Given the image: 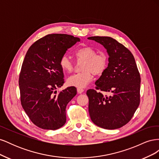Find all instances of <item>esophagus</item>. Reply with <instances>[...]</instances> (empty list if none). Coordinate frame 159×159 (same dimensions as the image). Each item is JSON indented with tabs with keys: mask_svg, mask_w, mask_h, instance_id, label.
I'll use <instances>...</instances> for the list:
<instances>
[{
	"mask_svg": "<svg viewBox=\"0 0 159 159\" xmlns=\"http://www.w3.org/2000/svg\"><path fill=\"white\" fill-rule=\"evenodd\" d=\"M77 91H78V93H81L84 91V89L83 88H78L77 89Z\"/></svg>",
	"mask_w": 159,
	"mask_h": 159,
	"instance_id": "obj_1",
	"label": "esophagus"
}]
</instances>
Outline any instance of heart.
<instances>
[{
	"mask_svg": "<svg viewBox=\"0 0 159 159\" xmlns=\"http://www.w3.org/2000/svg\"><path fill=\"white\" fill-rule=\"evenodd\" d=\"M74 55L78 61H83L81 67L83 71L69 77L67 84L70 86L85 88L92 81L93 74L97 76L102 75L107 69L108 57L103 52H98L93 48L86 46L77 49ZM59 65L66 73H71L74 68V62L66 55L60 58Z\"/></svg>",
	"mask_w": 159,
	"mask_h": 159,
	"instance_id": "heart-1",
	"label": "heart"
}]
</instances>
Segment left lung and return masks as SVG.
<instances>
[{"instance_id": "left-lung-1", "label": "left lung", "mask_w": 159, "mask_h": 159, "mask_svg": "<svg viewBox=\"0 0 159 159\" xmlns=\"http://www.w3.org/2000/svg\"><path fill=\"white\" fill-rule=\"evenodd\" d=\"M109 54L108 66L87 91L91 121L105 129H116L130 121L140 103L141 77L134 56L126 47L108 36H91ZM102 91L112 95L105 96Z\"/></svg>"}]
</instances>
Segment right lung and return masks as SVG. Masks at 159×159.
Here are the masks:
<instances>
[{"label": "right lung", "mask_w": 159, "mask_h": 159, "mask_svg": "<svg viewBox=\"0 0 159 159\" xmlns=\"http://www.w3.org/2000/svg\"><path fill=\"white\" fill-rule=\"evenodd\" d=\"M80 38L48 34L29 48L19 75L21 105L31 121L43 129L56 130L66 122L67 105L77 93L74 86L57 93L64 83L60 58Z\"/></svg>", "instance_id": "1"}]
</instances>
